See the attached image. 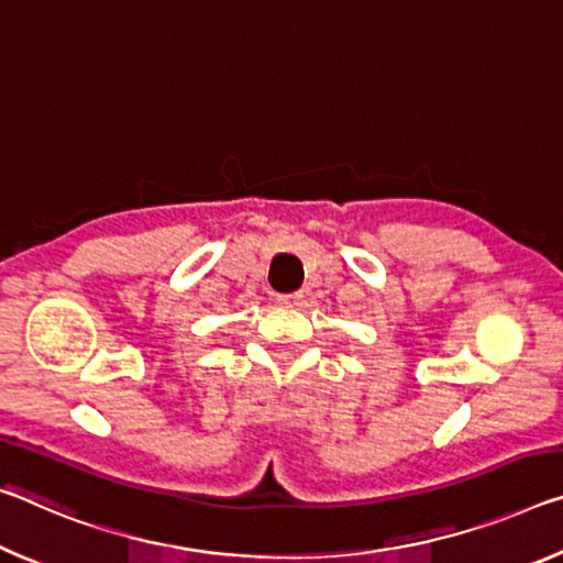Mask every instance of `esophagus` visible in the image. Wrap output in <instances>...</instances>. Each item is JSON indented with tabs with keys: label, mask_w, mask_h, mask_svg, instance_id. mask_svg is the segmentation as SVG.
Returning a JSON list of instances; mask_svg holds the SVG:
<instances>
[{
	"label": "esophagus",
	"mask_w": 563,
	"mask_h": 563,
	"mask_svg": "<svg viewBox=\"0 0 563 563\" xmlns=\"http://www.w3.org/2000/svg\"><path fill=\"white\" fill-rule=\"evenodd\" d=\"M302 298H306V296H302L300 290L298 292H283V296H275V300H278L280 306H300Z\"/></svg>",
	"instance_id": "esophagus-1"
}]
</instances>
